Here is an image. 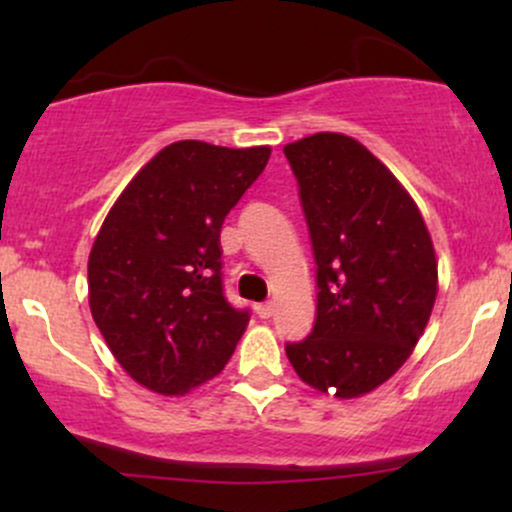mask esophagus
<instances>
[{"label":"esophagus","instance_id":"34e87169","mask_svg":"<svg viewBox=\"0 0 512 512\" xmlns=\"http://www.w3.org/2000/svg\"><path fill=\"white\" fill-rule=\"evenodd\" d=\"M255 310H257V315L262 317V320H269V317L274 315V305L272 303H260Z\"/></svg>","mask_w":512,"mask_h":512}]
</instances>
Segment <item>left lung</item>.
Here are the masks:
<instances>
[{
    "mask_svg": "<svg viewBox=\"0 0 512 512\" xmlns=\"http://www.w3.org/2000/svg\"><path fill=\"white\" fill-rule=\"evenodd\" d=\"M310 231L317 317L286 344L303 383L351 399L383 385L424 334L438 262L419 207L370 151L337 132L286 144Z\"/></svg>",
    "mask_w": 512,
    "mask_h": 512,
    "instance_id": "1",
    "label": "left lung"
}]
</instances>
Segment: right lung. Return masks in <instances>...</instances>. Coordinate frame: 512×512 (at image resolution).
<instances>
[{
    "mask_svg": "<svg viewBox=\"0 0 512 512\" xmlns=\"http://www.w3.org/2000/svg\"><path fill=\"white\" fill-rule=\"evenodd\" d=\"M269 146L175 142L117 197L88 255V305L129 378L185 395L219 375L250 313L223 296L221 226Z\"/></svg>",
    "mask_w": 512,
    "mask_h": 512,
    "instance_id": "1",
    "label": "right lung"
}]
</instances>
